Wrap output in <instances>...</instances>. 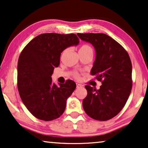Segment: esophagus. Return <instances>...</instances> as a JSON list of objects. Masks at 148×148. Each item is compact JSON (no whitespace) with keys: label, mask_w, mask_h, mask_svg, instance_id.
I'll return each mask as SVG.
<instances>
[{"label":"esophagus","mask_w":148,"mask_h":148,"mask_svg":"<svg viewBox=\"0 0 148 148\" xmlns=\"http://www.w3.org/2000/svg\"><path fill=\"white\" fill-rule=\"evenodd\" d=\"M81 87H82V85H81L79 84H77V88H79Z\"/></svg>","instance_id":"esophagus-1"}]
</instances>
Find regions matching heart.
I'll return each instance as SVG.
<instances>
[{
  "mask_svg": "<svg viewBox=\"0 0 148 148\" xmlns=\"http://www.w3.org/2000/svg\"><path fill=\"white\" fill-rule=\"evenodd\" d=\"M87 50H92V48L88 44H84V45L82 46V47L80 48L79 51H87ZM73 76L77 79L79 78V73L77 72H75L73 73Z\"/></svg>",
  "mask_w": 148,
  "mask_h": 148,
  "instance_id": "1",
  "label": "heart"
}]
</instances>
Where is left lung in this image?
I'll return each instance as SVG.
<instances>
[{
  "mask_svg": "<svg viewBox=\"0 0 148 148\" xmlns=\"http://www.w3.org/2000/svg\"><path fill=\"white\" fill-rule=\"evenodd\" d=\"M90 42L96 57L91 75L102 82L99 90L85 88L88 95L83 100L85 112L98 121H108L116 116L126 104L132 89V64L126 50L104 34H77Z\"/></svg>",
  "mask_w": 148,
  "mask_h": 148,
  "instance_id": "1",
  "label": "left lung"
}]
</instances>
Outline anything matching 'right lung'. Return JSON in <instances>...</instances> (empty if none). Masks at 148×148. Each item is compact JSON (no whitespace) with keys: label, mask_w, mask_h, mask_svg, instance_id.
Listing matches in <instances>:
<instances>
[{"label":"right lung","mask_w":148,"mask_h":148,"mask_svg":"<svg viewBox=\"0 0 148 148\" xmlns=\"http://www.w3.org/2000/svg\"><path fill=\"white\" fill-rule=\"evenodd\" d=\"M75 34H42L25 46L17 64V88L24 105L32 115L42 121H52L63 114L67 98L76 88L73 81L56 86L51 75L60 64L61 52L77 46Z\"/></svg>","instance_id":"obj_1"}]
</instances>
